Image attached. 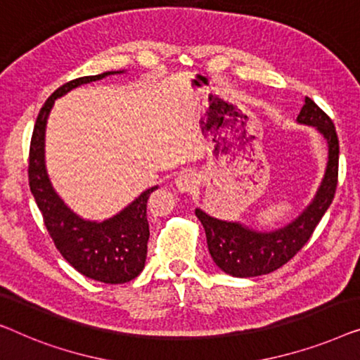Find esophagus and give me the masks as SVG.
<instances>
[{"label": "esophagus", "mask_w": 360, "mask_h": 360, "mask_svg": "<svg viewBox=\"0 0 360 360\" xmlns=\"http://www.w3.org/2000/svg\"><path fill=\"white\" fill-rule=\"evenodd\" d=\"M197 184V176L194 171L191 169H184L181 171L178 174V178H176V186H178V189L182 192H189L195 187Z\"/></svg>", "instance_id": "obj_1"}]
</instances>
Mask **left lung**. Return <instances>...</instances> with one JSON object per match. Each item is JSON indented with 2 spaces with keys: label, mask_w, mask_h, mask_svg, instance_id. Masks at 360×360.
Instances as JSON below:
<instances>
[{
  "label": "left lung",
  "mask_w": 360,
  "mask_h": 360,
  "mask_svg": "<svg viewBox=\"0 0 360 360\" xmlns=\"http://www.w3.org/2000/svg\"><path fill=\"white\" fill-rule=\"evenodd\" d=\"M300 124L313 125L328 141V166L315 199L303 214L281 230L262 233L233 221H224L195 209L204 225L210 256L221 271L233 277H256L287 264L310 240L316 225L336 194L339 168V140L333 120L310 98L298 114Z\"/></svg>",
  "instance_id": "8db88e82"
}]
</instances>
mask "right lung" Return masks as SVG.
<instances>
[{
  "label": "right lung",
  "mask_w": 360,
  "mask_h": 360,
  "mask_svg": "<svg viewBox=\"0 0 360 360\" xmlns=\"http://www.w3.org/2000/svg\"><path fill=\"white\" fill-rule=\"evenodd\" d=\"M120 73V72H112ZM110 73L68 81L55 91L40 109L29 148V186L39 210L42 212L55 248L79 274L104 283H125L143 271L146 243L150 238L146 202L156 187L141 192L129 207L112 219L86 221L75 215L55 194L44 163L45 125L55 99L79 84L103 79Z\"/></svg>",
  "instance_id": "obj_1"
}]
</instances>
